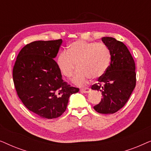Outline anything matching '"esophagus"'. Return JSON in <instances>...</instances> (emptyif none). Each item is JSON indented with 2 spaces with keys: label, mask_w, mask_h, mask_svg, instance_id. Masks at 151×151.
<instances>
[{
  "label": "esophagus",
  "mask_w": 151,
  "mask_h": 151,
  "mask_svg": "<svg viewBox=\"0 0 151 151\" xmlns=\"http://www.w3.org/2000/svg\"><path fill=\"white\" fill-rule=\"evenodd\" d=\"M80 91L82 93H88L91 91V89L89 88H81L80 89Z\"/></svg>",
  "instance_id": "esophagus-1"
}]
</instances>
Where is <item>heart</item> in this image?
I'll use <instances>...</instances> for the list:
<instances>
[{"instance_id":"b5f03b06","label":"heart","mask_w":151,"mask_h":151,"mask_svg":"<svg viewBox=\"0 0 151 151\" xmlns=\"http://www.w3.org/2000/svg\"><path fill=\"white\" fill-rule=\"evenodd\" d=\"M111 62L110 51L102 42L77 40L72 42L66 51L60 53L57 65L65 77L71 78L78 71L73 78V82L83 86L89 78L96 79L106 73Z\"/></svg>"}]
</instances>
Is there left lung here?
<instances>
[{
	"mask_svg": "<svg viewBox=\"0 0 151 151\" xmlns=\"http://www.w3.org/2000/svg\"><path fill=\"white\" fill-rule=\"evenodd\" d=\"M102 40L111 53V63L91 88L101 91L102 98L95 110L102 114L116 113L126 104L136 85L135 61L127 46L111 37Z\"/></svg>",
	"mask_w": 151,
	"mask_h": 151,
	"instance_id": "8db88e82",
	"label": "left lung"
}]
</instances>
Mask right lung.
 I'll return each mask as SVG.
<instances>
[{
	"label": "right lung",
	"instance_id": "obj_1",
	"mask_svg": "<svg viewBox=\"0 0 151 151\" xmlns=\"http://www.w3.org/2000/svg\"><path fill=\"white\" fill-rule=\"evenodd\" d=\"M63 40L34 41L18 53L13 68L17 95L29 110L45 119L58 117L69 96L79 91L63 80L54 58Z\"/></svg>",
	"mask_w": 151,
	"mask_h": 151
}]
</instances>
